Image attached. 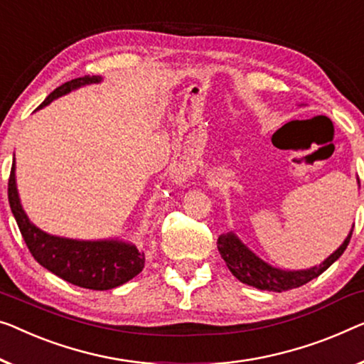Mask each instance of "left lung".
<instances>
[{
    "label": "left lung",
    "instance_id": "left-lung-1",
    "mask_svg": "<svg viewBox=\"0 0 364 364\" xmlns=\"http://www.w3.org/2000/svg\"><path fill=\"white\" fill-rule=\"evenodd\" d=\"M351 234L353 229L350 230L348 237L345 242L335 250L330 257L322 262L318 267L309 268V269H297V271H287L281 268H274L258 258L252 250H248L247 245H243L240 238L235 234H222L217 240V248H219L220 257L224 258L227 268L232 271L238 281L245 283L248 286L257 287V289L263 291H273V292H283L287 289H294L302 284L309 283L317 276H321L330 264L337 262L341 257V253L348 247Z\"/></svg>",
    "mask_w": 364,
    "mask_h": 364
}]
</instances>
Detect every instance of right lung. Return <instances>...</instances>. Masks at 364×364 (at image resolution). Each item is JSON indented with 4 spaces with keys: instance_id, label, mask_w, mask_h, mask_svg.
<instances>
[{
    "instance_id": "add662e5",
    "label": "right lung",
    "mask_w": 364,
    "mask_h": 364,
    "mask_svg": "<svg viewBox=\"0 0 364 364\" xmlns=\"http://www.w3.org/2000/svg\"><path fill=\"white\" fill-rule=\"evenodd\" d=\"M101 77L85 75L81 78L67 81L46 97V101L37 107L47 106L57 97L80 88V86L100 83ZM14 160L11 166L8 181V199L11 210L24 242L37 263L75 286L93 291H106L117 287L144 269L145 255L137 247L121 240H75L50 235L41 230L26 215L21 205L18 188H16Z\"/></svg>"
}]
</instances>
